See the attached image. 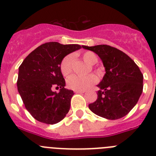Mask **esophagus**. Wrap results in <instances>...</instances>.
Returning <instances> with one entry per match:
<instances>
[{
  "label": "esophagus",
  "mask_w": 156,
  "mask_h": 156,
  "mask_svg": "<svg viewBox=\"0 0 156 156\" xmlns=\"http://www.w3.org/2000/svg\"><path fill=\"white\" fill-rule=\"evenodd\" d=\"M74 93H86V91H85V90H75V91H74Z\"/></svg>",
  "instance_id": "esophagus-1"
}]
</instances>
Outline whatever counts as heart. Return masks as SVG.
<instances>
[{"instance_id": "1", "label": "heart", "mask_w": 156, "mask_h": 156, "mask_svg": "<svg viewBox=\"0 0 156 156\" xmlns=\"http://www.w3.org/2000/svg\"><path fill=\"white\" fill-rule=\"evenodd\" d=\"M83 59L89 65H94L97 62V55L92 52H86L83 54ZM73 62L74 55L72 54L67 55L62 60L60 64V70L64 76H68L73 70ZM98 81L97 77L95 74H89L88 76L82 77L78 75H72L67 80V85L68 88L73 90H85L91 87L93 84Z\"/></svg>"}]
</instances>
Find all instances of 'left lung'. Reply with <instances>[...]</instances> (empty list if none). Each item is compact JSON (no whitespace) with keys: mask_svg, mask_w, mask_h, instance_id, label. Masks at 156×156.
<instances>
[{"mask_svg":"<svg viewBox=\"0 0 156 156\" xmlns=\"http://www.w3.org/2000/svg\"><path fill=\"white\" fill-rule=\"evenodd\" d=\"M102 60L105 74L97 85V101L89 104L94 114L115 120L126 115L137 103L143 91V74L129 56L107 44L89 47Z\"/></svg>","mask_w":156,"mask_h":156,"instance_id":"8db88e82","label":"left lung"}]
</instances>
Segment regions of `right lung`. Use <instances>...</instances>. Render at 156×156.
<instances>
[{"mask_svg": "<svg viewBox=\"0 0 156 156\" xmlns=\"http://www.w3.org/2000/svg\"><path fill=\"white\" fill-rule=\"evenodd\" d=\"M81 48L79 44L44 43L30 52L20 66L19 93L36 120L52 125L68 113L74 92L65 88L60 64L66 55ZM55 86L61 88L59 93L51 90Z\"/></svg>", "mask_w": 156, "mask_h": 156, "instance_id": "right-lung-1", "label": "right lung"}]
</instances>
